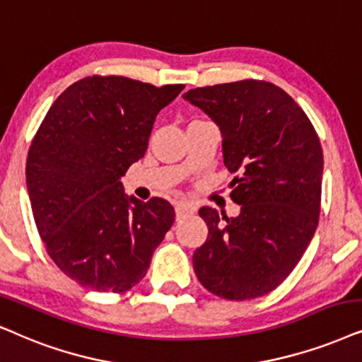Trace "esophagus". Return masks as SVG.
Here are the masks:
<instances>
[{
    "label": "esophagus",
    "mask_w": 362,
    "mask_h": 362,
    "mask_svg": "<svg viewBox=\"0 0 362 362\" xmlns=\"http://www.w3.org/2000/svg\"><path fill=\"white\" fill-rule=\"evenodd\" d=\"M175 209H176V218L177 219L185 218L186 214L194 213V206H192L191 203H187V201H177V203L175 204Z\"/></svg>",
    "instance_id": "1"
}]
</instances>
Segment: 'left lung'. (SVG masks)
I'll list each match as a JSON object with an SVG mask.
<instances>
[{
  "label": "left lung",
  "instance_id": "obj_1",
  "mask_svg": "<svg viewBox=\"0 0 362 362\" xmlns=\"http://www.w3.org/2000/svg\"><path fill=\"white\" fill-rule=\"evenodd\" d=\"M186 101L218 124L224 164L236 177V218L199 209L208 239L192 255L199 283L219 298L255 299L291 274L316 233L322 149L311 121L284 89L267 81L196 88Z\"/></svg>",
  "mask_w": 362,
  "mask_h": 362
}]
</instances>
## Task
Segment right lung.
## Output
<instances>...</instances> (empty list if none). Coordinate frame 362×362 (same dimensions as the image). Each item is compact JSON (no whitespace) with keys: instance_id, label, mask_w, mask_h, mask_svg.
Here are the masks:
<instances>
[{"instance_id":"add662e5","label":"right lung","mask_w":362,"mask_h":362,"mask_svg":"<svg viewBox=\"0 0 362 362\" xmlns=\"http://www.w3.org/2000/svg\"><path fill=\"white\" fill-rule=\"evenodd\" d=\"M185 84L88 76L46 112L26 159L33 216L54 264L78 284L124 293L146 274L175 223L166 199L143 203L121 177L144 156L154 119Z\"/></svg>"}]
</instances>
